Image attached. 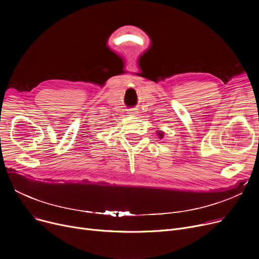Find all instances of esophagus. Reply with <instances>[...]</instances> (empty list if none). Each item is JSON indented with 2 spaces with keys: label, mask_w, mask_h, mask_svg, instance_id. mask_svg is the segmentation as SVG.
<instances>
[{
  "label": "esophagus",
  "mask_w": 259,
  "mask_h": 259,
  "mask_svg": "<svg viewBox=\"0 0 259 259\" xmlns=\"http://www.w3.org/2000/svg\"><path fill=\"white\" fill-rule=\"evenodd\" d=\"M138 113H139L138 109H135V108L129 109V111H128V114H129V115H131V116H137V115H138Z\"/></svg>",
  "instance_id": "obj_1"
}]
</instances>
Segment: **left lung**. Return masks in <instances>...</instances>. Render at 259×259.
<instances>
[{"instance_id":"1","label":"left lung","mask_w":259,"mask_h":259,"mask_svg":"<svg viewBox=\"0 0 259 259\" xmlns=\"http://www.w3.org/2000/svg\"><path fill=\"white\" fill-rule=\"evenodd\" d=\"M158 135H159V138L161 139V137H162V133H160V132H159V134H158Z\"/></svg>"}]
</instances>
